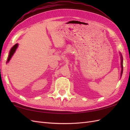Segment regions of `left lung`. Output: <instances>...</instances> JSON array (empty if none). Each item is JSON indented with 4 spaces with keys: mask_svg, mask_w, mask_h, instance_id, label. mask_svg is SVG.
Returning a JSON list of instances; mask_svg holds the SVG:
<instances>
[{
    "mask_svg": "<svg viewBox=\"0 0 130 130\" xmlns=\"http://www.w3.org/2000/svg\"><path fill=\"white\" fill-rule=\"evenodd\" d=\"M121 55V68H122V69H121V76H122V72H123V58H122V56L121 55V54H120Z\"/></svg>",
    "mask_w": 130,
    "mask_h": 130,
    "instance_id": "obj_1",
    "label": "left lung"
}]
</instances>
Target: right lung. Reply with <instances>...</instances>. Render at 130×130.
<instances>
[{
  "mask_svg": "<svg viewBox=\"0 0 130 130\" xmlns=\"http://www.w3.org/2000/svg\"><path fill=\"white\" fill-rule=\"evenodd\" d=\"M18 43H17V44H15V45H14L12 47V48L10 49V51L9 52V56H8V60H7V62H8L10 61V60L11 58H12V56L13 55L14 53V52H15L17 48L18 47Z\"/></svg>",
  "mask_w": 130,
  "mask_h": 130,
  "instance_id": "add662e5",
  "label": "right lung"
}]
</instances>
